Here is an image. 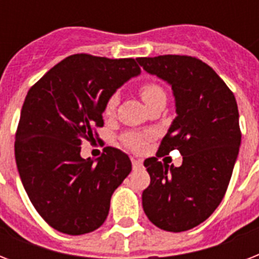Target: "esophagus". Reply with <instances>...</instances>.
Returning a JSON list of instances; mask_svg holds the SVG:
<instances>
[{"label":"esophagus","mask_w":259,"mask_h":259,"mask_svg":"<svg viewBox=\"0 0 259 259\" xmlns=\"http://www.w3.org/2000/svg\"><path fill=\"white\" fill-rule=\"evenodd\" d=\"M132 164H133L134 169H137V168H141L142 166V161L141 160H138V158H133V160H132Z\"/></svg>","instance_id":"esophagus-1"}]
</instances>
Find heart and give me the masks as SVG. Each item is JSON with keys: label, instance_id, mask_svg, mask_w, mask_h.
<instances>
[{"label": "heart", "instance_id": "b5f03b06", "mask_svg": "<svg viewBox=\"0 0 259 259\" xmlns=\"http://www.w3.org/2000/svg\"><path fill=\"white\" fill-rule=\"evenodd\" d=\"M160 95H165V93L162 91V89L154 83H145L144 86L141 87V97L142 99L145 101V103H149L150 101H153L154 98L160 97ZM119 103V94L114 93L111 97L109 98V101L106 103V114H113L115 107ZM148 136L142 133H136V132H130V133H126L123 137H122V141L127 148L133 150H140L144 149L145 146V141Z\"/></svg>", "mask_w": 259, "mask_h": 259}]
</instances>
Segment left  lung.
Instances as JSON below:
<instances>
[{
	"mask_svg": "<svg viewBox=\"0 0 259 259\" xmlns=\"http://www.w3.org/2000/svg\"><path fill=\"white\" fill-rule=\"evenodd\" d=\"M140 66L172 87L176 118L158 157L179 149L181 166L156 157L144 161L150 185L142 192L146 217L161 230L181 233L209 218L225 196L241 146L234 94L215 71L192 56L138 58Z\"/></svg>",
	"mask_w": 259,
	"mask_h": 259,
	"instance_id": "1",
	"label": "left lung"
}]
</instances>
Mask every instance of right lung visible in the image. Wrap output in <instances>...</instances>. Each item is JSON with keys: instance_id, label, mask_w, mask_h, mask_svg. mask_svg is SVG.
<instances>
[{"instance_id": "right-lung-1", "label": "right lung", "mask_w": 259, "mask_h": 259, "mask_svg": "<svg viewBox=\"0 0 259 259\" xmlns=\"http://www.w3.org/2000/svg\"><path fill=\"white\" fill-rule=\"evenodd\" d=\"M140 74L134 59L72 55L26 94L14 142L18 175L36 211L60 233L101 227L111 195L132 170L121 150L106 148L94 161L80 157V144L103 126L109 98Z\"/></svg>"}]
</instances>
